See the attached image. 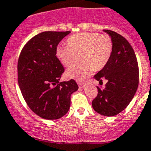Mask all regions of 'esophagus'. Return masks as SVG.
<instances>
[{
  "label": "esophagus",
  "instance_id": "34e87169",
  "mask_svg": "<svg viewBox=\"0 0 151 151\" xmlns=\"http://www.w3.org/2000/svg\"><path fill=\"white\" fill-rule=\"evenodd\" d=\"M78 83V86L80 88H83L85 86V85H86V83Z\"/></svg>",
  "mask_w": 151,
  "mask_h": 151
}]
</instances>
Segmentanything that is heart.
I'll use <instances>...</instances> for the list:
<instances>
[{"mask_svg":"<svg viewBox=\"0 0 151 151\" xmlns=\"http://www.w3.org/2000/svg\"><path fill=\"white\" fill-rule=\"evenodd\" d=\"M68 46H59L56 57L67 68L73 66L80 59L81 62L69 68L66 76L83 81L93 71L102 70L109 61L113 50V42L107 34L99 33H80L67 40Z\"/></svg>","mask_w":151,"mask_h":151,"instance_id":"b5f03b06","label":"heart"}]
</instances>
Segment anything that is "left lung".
<instances>
[{
	"mask_svg": "<svg viewBox=\"0 0 151 151\" xmlns=\"http://www.w3.org/2000/svg\"><path fill=\"white\" fill-rule=\"evenodd\" d=\"M111 37L113 50L107 65L94 78L103 83L92 106L98 114L111 117L125 109L134 98L139 84V67L134 49L126 38L111 30H104Z\"/></svg>",
	"mask_w": 151,
	"mask_h": 151,
	"instance_id": "obj_1",
	"label": "left lung"
}]
</instances>
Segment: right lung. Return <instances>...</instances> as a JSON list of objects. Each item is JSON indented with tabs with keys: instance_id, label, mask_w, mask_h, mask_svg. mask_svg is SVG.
<instances>
[{
	"instance_id": "1",
	"label": "right lung",
	"mask_w": 151,
	"mask_h": 151,
	"mask_svg": "<svg viewBox=\"0 0 151 151\" xmlns=\"http://www.w3.org/2000/svg\"><path fill=\"white\" fill-rule=\"evenodd\" d=\"M70 31H44L22 49L17 79L27 105L40 117L59 119L70 106V95L78 86L73 79L59 82L65 68L56 56L59 42Z\"/></svg>"
}]
</instances>
